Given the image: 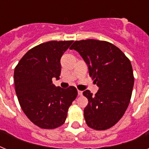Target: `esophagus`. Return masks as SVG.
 <instances>
[{"label":"esophagus","mask_w":149,"mask_h":149,"mask_svg":"<svg viewBox=\"0 0 149 149\" xmlns=\"http://www.w3.org/2000/svg\"><path fill=\"white\" fill-rule=\"evenodd\" d=\"M82 94H83V91H78V95L81 96Z\"/></svg>","instance_id":"esophagus-1"}]
</instances>
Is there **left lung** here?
<instances>
[{
    "label": "left lung",
    "instance_id": "1",
    "mask_svg": "<svg viewBox=\"0 0 149 149\" xmlns=\"http://www.w3.org/2000/svg\"><path fill=\"white\" fill-rule=\"evenodd\" d=\"M70 49L79 52L99 87L95 95L88 90L83 93L88 99L84 109L86 125L95 130L108 129L122 118L129 104L134 86L131 62L118 47L105 41H76Z\"/></svg>",
    "mask_w": 149,
    "mask_h": 149
}]
</instances>
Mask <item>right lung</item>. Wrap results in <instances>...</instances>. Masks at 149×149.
Listing matches in <instances>:
<instances>
[{"mask_svg":"<svg viewBox=\"0 0 149 149\" xmlns=\"http://www.w3.org/2000/svg\"><path fill=\"white\" fill-rule=\"evenodd\" d=\"M72 41H50L32 48L15 69V91L25 115L41 128L53 129L64 124L69 107L77 97L74 86L52 84L59 79L60 59Z\"/></svg>","mask_w":149,"mask_h":149,"instance_id":"right-lung-1","label":"right lung"}]
</instances>
